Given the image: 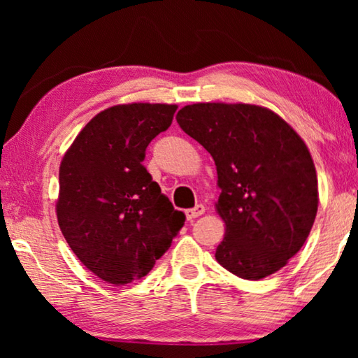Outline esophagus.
Instances as JSON below:
<instances>
[{
  "instance_id": "obj_1",
  "label": "esophagus",
  "mask_w": 358,
  "mask_h": 358,
  "mask_svg": "<svg viewBox=\"0 0 358 358\" xmlns=\"http://www.w3.org/2000/svg\"><path fill=\"white\" fill-rule=\"evenodd\" d=\"M205 213V207L202 203H199V205H195L194 208H189V210H185V217H187V220H194V218H199L200 215H203Z\"/></svg>"
}]
</instances>
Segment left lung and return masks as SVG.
Masks as SVG:
<instances>
[{
	"mask_svg": "<svg viewBox=\"0 0 358 358\" xmlns=\"http://www.w3.org/2000/svg\"><path fill=\"white\" fill-rule=\"evenodd\" d=\"M176 120L212 155L227 224L215 257L234 275L259 280L305 244L317 212L316 169L305 141L266 107L199 102Z\"/></svg>",
	"mask_w": 358,
	"mask_h": 358,
	"instance_id": "1",
	"label": "left lung"
}]
</instances>
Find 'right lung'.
Returning <instances> with one entry per match:
<instances>
[{"label": "right lung", "mask_w": 358, "mask_h": 358, "mask_svg": "<svg viewBox=\"0 0 358 358\" xmlns=\"http://www.w3.org/2000/svg\"><path fill=\"white\" fill-rule=\"evenodd\" d=\"M178 106L124 104L102 110L60 164L57 218L76 257L114 285L145 277L185 215L143 166L146 146L173 124Z\"/></svg>", "instance_id": "obj_1"}]
</instances>
